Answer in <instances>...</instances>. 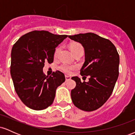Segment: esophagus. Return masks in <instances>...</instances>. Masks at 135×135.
<instances>
[{
	"instance_id": "obj_1",
	"label": "esophagus",
	"mask_w": 135,
	"mask_h": 135,
	"mask_svg": "<svg viewBox=\"0 0 135 135\" xmlns=\"http://www.w3.org/2000/svg\"><path fill=\"white\" fill-rule=\"evenodd\" d=\"M71 79V77L70 76H68V75H65V80L66 81H67V80H69Z\"/></svg>"
}]
</instances>
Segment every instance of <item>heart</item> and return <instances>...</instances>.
I'll return each mask as SVG.
<instances>
[{
  "mask_svg": "<svg viewBox=\"0 0 135 135\" xmlns=\"http://www.w3.org/2000/svg\"><path fill=\"white\" fill-rule=\"evenodd\" d=\"M70 49L71 51L72 52V53L74 54V55H75L76 52L79 51L84 50L83 47L82 46V45L79 44V43L76 42H72L70 44ZM60 46L56 48L55 51V53H54V56H55V57H56L57 56H58L59 52H60ZM75 66H70L66 64L62 65L60 66V69H61L62 71H63L64 72L66 73V74H70L71 72H72V70H73L74 69H75Z\"/></svg>",
  "mask_w": 135,
  "mask_h": 135,
  "instance_id": "obj_1",
  "label": "heart"
}]
</instances>
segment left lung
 <instances>
[{
    "label": "left lung",
    "instance_id": "1",
    "mask_svg": "<svg viewBox=\"0 0 135 135\" xmlns=\"http://www.w3.org/2000/svg\"><path fill=\"white\" fill-rule=\"evenodd\" d=\"M79 42L85 52V61L80 75L89 76V81L82 83L78 77L72 79L76 86L71 91L74 105L82 110L98 109L107 101L119 76V56L112 42L93 33L69 35Z\"/></svg>",
    "mask_w": 135,
    "mask_h": 135
}]
</instances>
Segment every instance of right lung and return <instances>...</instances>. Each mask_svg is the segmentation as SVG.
<instances>
[{
    "instance_id": "1",
    "label": "right lung",
    "mask_w": 135,
    "mask_h": 135,
    "mask_svg": "<svg viewBox=\"0 0 135 135\" xmlns=\"http://www.w3.org/2000/svg\"><path fill=\"white\" fill-rule=\"evenodd\" d=\"M66 35L34 30L25 34L13 45L11 75L17 94L26 106L41 110L54 101L56 90L65 80L60 71L51 76L43 73L45 62H53L55 48Z\"/></svg>"
}]
</instances>
